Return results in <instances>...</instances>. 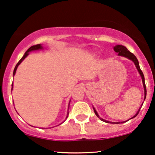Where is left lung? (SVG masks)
<instances>
[{
    "mask_svg": "<svg viewBox=\"0 0 155 155\" xmlns=\"http://www.w3.org/2000/svg\"><path fill=\"white\" fill-rule=\"evenodd\" d=\"M114 51H115L116 52V53H118L119 56H122V57H126V58H128L129 59L132 60V62H133L134 63H135L136 68H137V71H138L139 74H140V75L141 79H142L143 84V88H144V100H145L146 96H147V88H146V84H145V79H144L143 74L142 71H141L140 68V66H139V62H138V60H137V59L136 58V57H135V55H134L133 54H132V53H131L130 51H128V49H127L125 46H124V45H115V46L114 47ZM140 108L139 109V110H138V111H137V113H136L135 115H134V116L132 117V118H135V117L137 116V114H138V113H139V111H140ZM93 110H94V113L96 115V116L98 117V118L101 119V120H102V121L106 122V123H110V124H120V122H116V123H112V122H110V121H108V120H104V119L100 118L99 115H98V114L97 113L96 110H95L94 107H93ZM132 118H130V119H132ZM126 121H127V120H126ZM126 121H124V122H126ZM124 122H120V123L122 124V123H124Z\"/></svg>",
    "mask_w": 155,
    "mask_h": 155,
    "instance_id": "8db88e82",
    "label": "left lung"
}]
</instances>
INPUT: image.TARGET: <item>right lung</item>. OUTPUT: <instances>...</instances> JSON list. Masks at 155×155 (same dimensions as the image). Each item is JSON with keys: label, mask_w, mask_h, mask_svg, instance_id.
Wrapping results in <instances>:
<instances>
[{"label": "right lung", "mask_w": 155, "mask_h": 155, "mask_svg": "<svg viewBox=\"0 0 155 155\" xmlns=\"http://www.w3.org/2000/svg\"><path fill=\"white\" fill-rule=\"evenodd\" d=\"M43 48H42V46L41 45V44H38V45H33V46H31V47H30L28 49V50L26 51H25V53L24 54V55H23V57H22L21 59H20V60L19 61V62H18V64H16V66H15V69H14V72H13V76H15V73H16V70H17V68H18V65H19V64L21 63L22 62H23V59H24L25 57H27V56L28 55V52H30V51H37V50H40V49H42ZM12 89H13V84H12ZM68 115H67V117H66V118H68Z\"/></svg>", "instance_id": "right-lung-1"}]
</instances>
